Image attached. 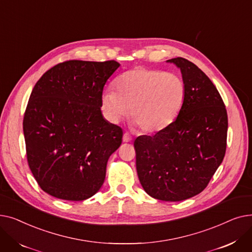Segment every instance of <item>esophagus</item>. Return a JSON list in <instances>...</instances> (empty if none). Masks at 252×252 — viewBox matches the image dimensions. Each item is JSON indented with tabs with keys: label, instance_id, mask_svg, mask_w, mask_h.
Wrapping results in <instances>:
<instances>
[{
	"label": "esophagus",
	"instance_id": "34e87169",
	"mask_svg": "<svg viewBox=\"0 0 252 252\" xmlns=\"http://www.w3.org/2000/svg\"><path fill=\"white\" fill-rule=\"evenodd\" d=\"M131 140V136L128 134V133H126V134H124V137H123V141L125 142V143H127V142H130Z\"/></svg>",
	"mask_w": 252,
	"mask_h": 252
}]
</instances>
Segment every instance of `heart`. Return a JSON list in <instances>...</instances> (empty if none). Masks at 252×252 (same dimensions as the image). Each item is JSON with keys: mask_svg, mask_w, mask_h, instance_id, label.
<instances>
[{"mask_svg": "<svg viewBox=\"0 0 252 252\" xmlns=\"http://www.w3.org/2000/svg\"><path fill=\"white\" fill-rule=\"evenodd\" d=\"M114 90L102 94V108L114 124L128 115L144 134L158 133L175 122L186 99V85L176 74L138 66L119 75Z\"/></svg>", "mask_w": 252, "mask_h": 252, "instance_id": "b5f03b06", "label": "heart"}]
</instances>
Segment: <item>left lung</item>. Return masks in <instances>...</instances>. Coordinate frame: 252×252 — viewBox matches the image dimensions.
Returning <instances> with one entry per match:
<instances>
[{
	"mask_svg": "<svg viewBox=\"0 0 252 252\" xmlns=\"http://www.w3.org/2000/svg\"><path fill=\"white\" fill-rule=\"evenodd\" d=\"M166 62L180 68L186 99L170 126L135 140L136 166L148 195L182 201L201 193L222 162L228 115L219 91L200 68L182 57Z\"/></svg>",
	"mask_w": 252,
	"mask_h": 252,
	"instance_id": "left-lung-1",
	"label": "left lung"
}]
</instances>
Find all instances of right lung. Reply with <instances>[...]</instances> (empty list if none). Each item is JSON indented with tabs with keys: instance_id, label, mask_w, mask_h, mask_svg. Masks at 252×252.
I'll use <instances>...</instances> for the list:
<instances>
[{
	"instance_id": "1",
	"label": "right lung",
	"mask_w": 252,
	"mask_h": 252,
	"mask_svg": "<svg viewBox=\"0 0 252 252\" xmlns=\"http://www.w3.org/2000/svg\"><path fill=\"white\" fill-rule=\"evenodd\" d=\"M119 66L65 61L33 87L23 118L26 156L49 195L83 201L102 187L109 157L123 141V129L101 112L103 88Z\"/></svg>"
}]
</instances>
